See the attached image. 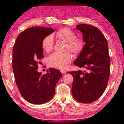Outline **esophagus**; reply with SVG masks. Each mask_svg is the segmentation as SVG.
<instances>
[{"label": "esophagus", "mask_w": 124, "mask_h": 124, "mask_svg": "<svg viewBox=\"0 0 124 124\" xmlns=\"http://www.w3.org/2000/svg\"><path fill=\"white\" fill-rule=\"evenodd\" d=\"M60 72H61V73H62V74H65V73H66V72H67L66 70H61Z\"/></svg>", "instance_id": "1"}]
</instances>
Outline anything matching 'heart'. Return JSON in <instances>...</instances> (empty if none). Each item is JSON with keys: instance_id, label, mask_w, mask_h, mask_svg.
Masks as SVG:
<instances>
[{"instance_id": "1", "label": "heart", "mask_w": 124, "mask_h": 124, "mask_svg": "<svg viewBox=\"0 0 124 124\" xmlns=\"http://www.w3.org/2000/svg\"><path fill=\"white\" fill-rule=\"evenodd\" d=\"M56 37L58 39L67 43L66 49L75 54H79L84 48L85 43L82 39L75 38V33L68 28H63L56 33ZM41 46L44 51L49 52L54 48V39L51 35H47L43 39ZM73 59V56L70 52L64 53L54 52L48 58L49 66L57 69H63Z\"/></svg>"}]
</instances>
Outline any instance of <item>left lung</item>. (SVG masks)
I'll list each match as a JSON object with an SVG mask.
<instances>
[{
	"mask_svg": "<svg viewBox=\"0 0 124 124\" xmlns=\"http://www.w3.org/2000/svg\"><path fill=\"white\" fill-rule=\"evenodd\" d=\"M83 33L85 46L74 64L87 72L73 71L72 93L74 99L83 103H90L103 93L110 74V60L107 41L97 27L92 25H77Z\"/></svg>",
	"mask_w": 124,
	"mask_h": 124,
	"instance_id": "left-lung-1",
	"label": "left lung"
}]
</instances>
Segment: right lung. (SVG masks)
Instances as JSON below:
<instances>
[{"mask_svg": "<svg viewBox=\"0 0 124 124\" xmlns=\"http://www.w3.org/2000/svg\"><path fill=\"white\" fill-rule=\"evenodd\" d=\"M54 31L52 28H29L18 35L14 45L12 68L16 85L21 95L31 103L40 104L51 100L62 76L54 68L44 75L37 70L44 57L42 40Z\"/></svg>", "mask_w": 124, "mask_h": 124, "instance_id": "1", "label": "right lung"}]
</instances>
